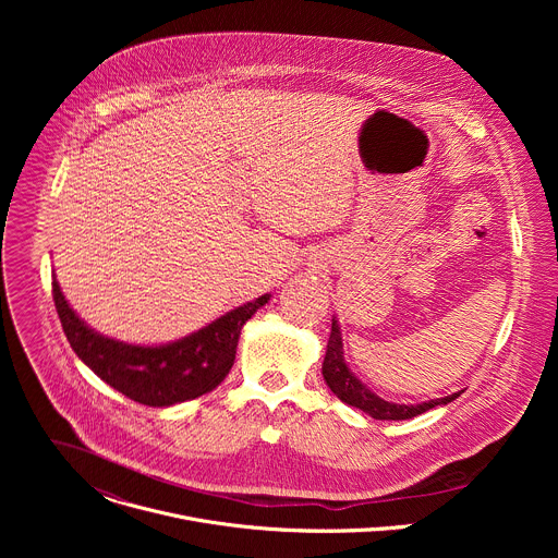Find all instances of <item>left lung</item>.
<instances>
[{
    "label": "left lung",
    "mask_w": 558,
    "mask_h": 558,
    "mask_svg": "<svg viewBox=\"0 0 558 558\" xmlns=\"http://www.w3.org/2000/svg\"><path fill=\"white\" fill-rule=\"evenodd\" d=\"M323 375H325V381L329 384V388L340 397L344 404L364 411L373 420H395V422L411 420V417H417L435 407L448 404L454 400V397L461 395V390H459L448 397H439V400H430V402H422V404H392V402L381 400V397H377L373 390H368L347 366L338 320L331 323V336H329L327 355L323 362Z\"/></svg>",
    "instance_id": "left-lung-1"
}]
</instances>
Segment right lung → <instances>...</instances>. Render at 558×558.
Returning a JSON list of instances; mask_svg holds the SVG:
<instances>
[{
  "instance_id": "add662e5",
  "label": "right lung",
  "mask_w": 558,
  "mask_h": 558,
  "mask_svg": "<svg viewBox=\"0 0 558 558\" xmlns=\"http://www.w3.org/2000/svg\"><path fill=\"white\" fill-rule=\"evenodd\" d=\"M52 298L63 333L78 360L130 400L163 409L194 400L227 377L243 325L271 295L265 293L220 315L205 329L161 347L125 344L97 333L70 308L54 278Z\"/></svg>"
}]
</instances>
